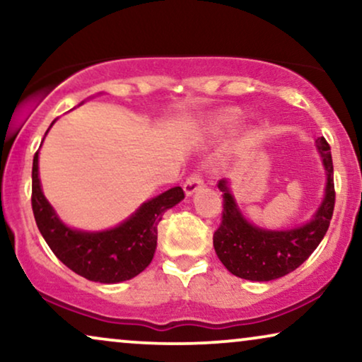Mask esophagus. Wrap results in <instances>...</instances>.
Returning a JSON list of instances; mask_svg holds the SVG:
<instances>
[{"label": "esophagus", "mask_w": 362, "mask_h": 362, "mask_svg": "<svg viewBox=\"0 0 362 362\" xmlns=\"http://www.w3.org/2000/svg\"><path fill=\"white\" fill-rule=\"evenodd\" d=\"M202 186V177L199 175H196V173H192V175L187 177L186 182H185V192L187 196L194 194V192L199 189Z\"/></svg>", "instance_id": "34e87169"}]
</instances>
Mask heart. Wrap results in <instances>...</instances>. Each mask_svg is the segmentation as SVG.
Returning a JSON list of instances; mask_svg holds the SVG:
<instances>
[{
    "mask_svg": "<svg viewBox=\"0 0 362 362\" xmlns=\"http://www.w3.org/2000/svg\"><path fill=\"white\" fill-rule=\"evenodd\" d=\"M237 113L235 112H224L221 113V115H217L214 125L217 130H224V128H229L234 125V123L237 122Z\"/></svg>",
    "mask_w": 362,
    "mask_h": 362,
    "instance_id": "heart-1",
    "label": "heart"
}]
</instances>
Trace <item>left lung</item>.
<instances>
[{"label":"left lung","instance_id":"left-lung-1","mask_svg":"<svg viewBox=\"0 0 362 362\" xmlns=\"http://www.w3.org/2000/svg\"><path fill=\"white\" fill-rule=\"evenodd\" d=\"M326 171L325 197L310 222L288 230L260 229L242 216L232 196L229 181L221 180L224 209L221 226L214 232V249L219 260L232 275L252 281L280 279L303 264L323 240L334 209L333 160L328 141L316 140Z\"/></svg>","mask_w":362,"mask_h":362}]
</instances>
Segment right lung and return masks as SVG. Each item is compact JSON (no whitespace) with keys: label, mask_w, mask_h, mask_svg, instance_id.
Listing matches in <instances>:
<instances>
[{"label":"right lung","mask_w":362,"mask_h":362,"mask_svg":"<svg viewBox=\"0 0 362 362\" xmlns=\"http://www.w3.org/2000/svg\"><path fill=\"white\" fill-rule=\"evenodd\" d=\"M37 160L39 151L33 160V212L39 232L57 259L77 275L100 284H118L141 274L155 255L163 214L185 199V191L176 186L161 192L113 229L77 230L59 219L42 194Z\"/></svg>","instance_id":"obj_1"}]
</instances>
